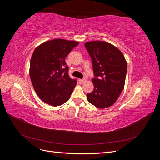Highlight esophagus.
Listing matches in <instances>:
<instances>
[{"label": "esophagus", "mask_w": 160, "mask_h": 160, "mask_svg": "<svg viewBox=\"0 0 160 160\" xmlns=\"http://www.w3.org/2000/svg\"><path fill=\"white\" fill-rule=\"evenodd\" d=\"M79 83H80V84H82V83H85V82L86 81V80L85 79H79Z\"/></svg>", "instance_id": "1"}]
</instances>
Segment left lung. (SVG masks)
<instances>
[{"label":"left lung","mask_w":160,"mask_h":160,"mask_svg":"<svg viewBox=\"0 0 160 160\" xmlns=\"http://www.w3.org/2000/svg\"><path fill=\"white\" fill-rule=\"evenodd\" d=\"M85 46L92 59L95 76L92 79L94 89L87 94V99L98 108H109L124 89L127 61L122 51L111 43L95 41L86 42Z\"/></svg>","instance_id":"left-lung-1"}]
</instances>
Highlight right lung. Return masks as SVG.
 Masks as SVG:
<instances>
[{"instance_id": "1", "label": "right lung", "mask_w": 160, "mask_h": 160, "mask_svg": "<svg viewBox=\"0 0 160 160\" xmlns=\"http://www.w3.org/2000/svg\"><path fill=\"white\" fill-rule=\"evenodd\" d=\"M79 42L61 38L47 41L34 51L29 75L39 98L51 106H59L70 98L77 85L71 79L65 59Z\"/></svg>"}]
</instances>
